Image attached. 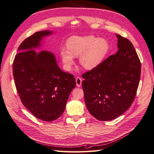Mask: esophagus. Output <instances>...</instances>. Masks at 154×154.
Instances as JSON below:
<instances>
[{
  "label": "esophagus",
  "mask_w": 154,
  "mask_h": 154,
  "mask_svg": "<svg viewBox=\"0 0 154 154\" xmlns=\"http://www.w3.org/2000/svg\"><path fill=\"white\" fill-rule=\"evenodd\" d=\"M82 82V78L80 77L76 78V83L77 87H81Z\"/></svg>",
  "instance_id": "obj_1"
}]
</instances>
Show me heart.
<instances>
[{"label": "heart", "mask_w": 154, "mask_h": 154, "mask_svg": "<svg viewBox=\"0 0 154 154\" xmlns=\"http://www.w3.org/2000/svg\"><path fill=\"white\" fill-rule=\"evenodd\" d=\"M66 47L62 48L60 54L63 67L69 71L73 66L74 57H79L81 66L92 70L101 63L109 51V43L105 39L93 36H74L67 40Z\"/></svg>", "instance_id": "b5f03b06"}]
</instances>
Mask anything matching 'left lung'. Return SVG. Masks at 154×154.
<instances>
[{
  "label": "left lung",
  "instance_id": "8db88e82",
  "mask_svg": "<svg viewBox=\"0 0 154 154\" xmlns=\"http://www.w3.org/2000/svg\"><path fill=\"white\" fill-rule=\"evenodd\" d=\"M116 36L118 52L82 75L87 108L102 122L118 118L131 106L140 80L141 62L134 45Z\"/></svg>",
  "mask_w": 154,
  "mask_h": 154
}]
</instances>
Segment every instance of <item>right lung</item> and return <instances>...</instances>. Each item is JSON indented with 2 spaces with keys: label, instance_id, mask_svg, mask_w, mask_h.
<instances>
[{
  "label": "right lung",
  "instance_id": "right-lung-1",
  "mask_svg": "<svg viewBox=\"0 0 154 154\" xmlns=\"http://www.w3.org/2000/svg\"><path fill=\"white\" fill-rule=\"evenodd\" d=\"M52 31L35 32L18 49L13 64L14 80L21 101L35 117L45 122L58 119L64 112L70 93L76 86L72 74L62 71L54 54L36 52Z\"/></svg>",
  "mask_w": 154,
  "mask_h": 154
}]
</instances>
